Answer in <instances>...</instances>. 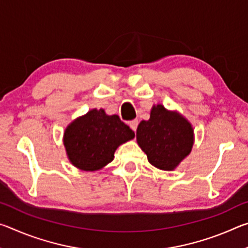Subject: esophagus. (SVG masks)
I'll return each instance as SVG.
<instances>
[{"instance_id":"obj_1","label":"esophagus","mask_w":248,"mask_h":248,"mask_svg":"<svg viewBox=\"0 0 248 248\" xmlns=\"http://www.w3.org/2000/svg\"><path fill=\"white\" fill-rule=\"evenodd\" d=\"M129 125H130V128H131L134 132L137 131V128H138V120H132V121H130V124H129Z\"/></svg>"}]
</instances>
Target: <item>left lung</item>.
Returning <instances> with one entry per match:
<instances>
[{
    "label": "left lung",
    "instance_id": "8db88e82",
    "mask_svg": "<svg viewBox=\"0 0 248 248\" xmlns=\"http://www.w3.org/2000/svg\"><path fill=\"white\" fill-rule=\"evenodd\" d=\"M137 142L150 164L162 170H174L190 154L195 142L194 128L180 112L163 105H153L149 120L137 129Z\"/></svg>",
    "mask_w": 248,
    "mask_h": 248
}]
</instances>
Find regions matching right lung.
Returning <instances> with one entry per match:
<instances>
[{"label":"right lung","mask_w":248,"mask_h":248,"mask_svg":"<svg viewBox=\"0 0 248 248\" xmlns=\"http://www.w3.org/2000/svg\"><path fill=\"white\" fill-rule=\"evenodd\" d=\"M133 138L134 132L118 116L94 108L68 124L63 145L71 164L84 171H95L109 164L118 146Z\"/></svg>","instance_id":"obj_1"}]
</instances>
